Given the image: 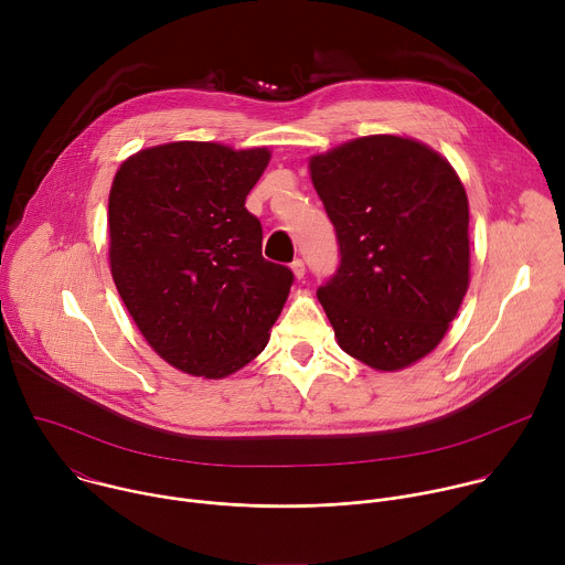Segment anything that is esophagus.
Listing matches in <instances>:
<instances>
[{
	"mask_svg": "<svg viewBox=\"0 0 565 565\" xmlns=\"http://www.w3.org/2000/svg\"><path fill=\"white\" fill-rule=\"evenodd\" d=\"M290 270H292V275H295L297 279H301V277H303V273H306V266H303V262H301V259H295V262L290 264Z\"/></svg>",
	"mask_w": 565,
	"mask_h": 565,
	"instance_id": "obj_1",
	"label": "esophagus"
}]
</instances>
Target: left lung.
Masks as SVG:
<instances>
[{
	"instance_id": "1",
	"label": "left lung",
	"mask_w": 565,
	"mask_h": 565,
	"mask_svg": "<svg viewBox=\"0 0 565 565\" xmlns=\"http://www.w3.org/2000/svg\"><path fill=\"white\" fill-rule=\"evenodd\" d=\"M340 266L317 288L342 351L405 369L445 338L469 286V203L447 160L402 136H364L310 158Z\"/></svg>"
}]
</instances>
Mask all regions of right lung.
Returning <instances> with one entry per match:
<instances>
[{"label":"right lung","mask_w":565,"mask_h":565,"mask_svg":"<svg viewBox=\"0 0 565 565\" xmlns=\"http://www.w3.org/2000/svg\"><path fill=\"white\" fill-rule=\"evenodd\" d=\"M266 147L181 140L129 156L109 192L114 284L147 344L190 375L225 377L268 344L292 286L262 255L246 196Z\"/></svg>","instance_id":"obj_1"}]
</instances>
